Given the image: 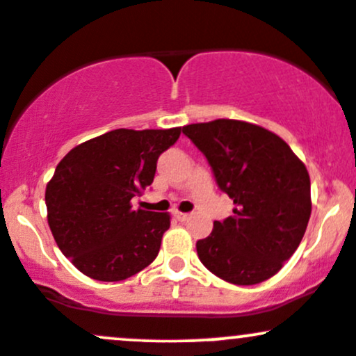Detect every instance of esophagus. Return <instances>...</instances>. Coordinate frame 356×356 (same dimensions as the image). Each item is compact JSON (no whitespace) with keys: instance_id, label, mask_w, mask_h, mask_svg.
<instances>
[{"instance_id":"1","label":"esophagus","mask_w":356,"mask_h":356,"mask_svg":"<svg viewBox=\"0 0 356 356\" xmlns=\"http://www.w3.org/2000/svg\"><path fill=\"white\" fill-rule=\"evenodd\" d=\"M173 216H175V219L179 220V222H183V220L188 219V213H185V212H175Z\"/></svg>"}]
</instances>
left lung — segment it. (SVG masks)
<instances>
[{
	"label": "left lung",
	"instance_id": "left-lung-1",
	"mask_svg": "<svg viewBox=\"0 0 356 356\" xmlns=\"http://www.w3.org/2000/svg\"><path fill=\"white\" fill-rule=\"evenodd\" d=\"M181 132L207 158L234 216L216 220L197 254L234 285H254L280 271L299 248L311 217V179L277 134L241 120L185 125Z\"/></svg>",
	"mask_w": 356,
	"mask_h": 356
}]
</instances>
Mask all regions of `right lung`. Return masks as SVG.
<instances>
[{
	"label": "right lung",
	"mask_w": 356,
	"mask_h": 356,
	"mask_svg": "<svg viewBox=\"0 0 356 356\" xmlns=\"http://www.w3.org/2000/svg\"><path fill=\"white\" fill-rule=\"evenodd\" d=\"M181 129H117L71 149L45 188L57 246L86 277L120 282L154 261L168 213L134 210L131 200L154 179L158 158Z\"/></svg>",
	"instance_id": "1"
}]
</instances>
